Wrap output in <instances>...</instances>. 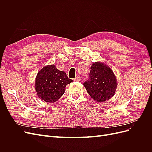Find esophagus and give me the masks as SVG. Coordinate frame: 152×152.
I'll return each instance as SVG.
<instances>
[{"label": "esophagus", "instance_id": "34e87169", "mask_svg": "<svg viewBox=\"0 0 152 152\" xmlns=\"http://www.w3.org/2000/svg\"><path fill=\"white\" fill-rule=\"evenodd\" d=\"M73 80H74L75 81H80L81 80V77L80 76H77Z\"/></svg>", "mask_w": 152, "mask_h": 152}]
</instances>
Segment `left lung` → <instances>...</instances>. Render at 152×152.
<instances>
[{
    "mask_svg": "<svg viewBox=\"0 0 152 152\" xmlns=\"http://www.w3.org/2000/svg\"><path fill=\"white\" fill-rule=\"evenodd\" d=\"M84 86L87 93L96 102L110 99L115 93L117 80L113 72L108 66L97 62L91 66L89 79Z\"/></svg>",
    "mask_w": 152,
    "mask_h": 152,
    "instance_id": "obj_1",
    "label": "left lung"
}]
</instances>
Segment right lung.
<instances>
[{
	"label": "right lung",
	"mask_w": 152,
	"mask_h": 152,
	"mask_svg": "<svg viewBox=\"0 0 152 152\" xmlns=\"http://www.w3.org/2000/svg\"><path fill=\"white\" fill-rule=\"evenodd\" d=\"M72 82L65 72L58 70L54 65H50L44 67L38 73L35 88L41 99L54 103L65 93L66 86Z\"/></svg>",
	"instance_id": "add662e5"
}]
</instances>
